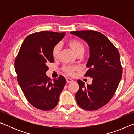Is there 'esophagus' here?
I'll use <instances>...</instances> for the list:
<instances>
[{
    "instance_id": "esophagus-1",
    "label": "esophagus",
    "mask_w": 134,
    "mask_h": 134,
    "mask_svg": "<svg viewBox=\"0 0 134 134\" xmlns=\"http://www.w3.org/2000/svg\"><path fill=\"white\" fill-rule=\"evenodd\" d=\"M66 80H67V83H70V82H72V81H73V80H72V79H70V78H69V77L66 79Z\"/></svg>"
}]
</instances>
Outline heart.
I'll list each match as a JSON object with an SVG mask.
<instances>
[{
    "instance_id": "obj_1",
    "label": "heart",
    "mask_w": 134,
    "mask_h": 134,
    "mask_svg": "<svg viewBox=\"0 0 134 134\" xmlns=\"http://www.w3.org/2000/svg\"><path fill=\"white\" fill-rule=\"evenodd\" d=\"M69 46L72 49V50L77 55L80 53H83L85 49V44L82 41L77 39H72L69 40L67 42ZM61 49L60 44H57L54 47L52 51V55L54 59L58 58ZM77 67L72 66V65H67L63 67V70L69 75H72L74 72L77 70Z\"/></svg>"
}]
</instances>
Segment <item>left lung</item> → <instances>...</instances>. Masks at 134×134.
I'll return each instance as SVG.
<instances>
[{
    "label": "left lung",
    "mask_w": 134,
    "mask_h": 134,
    "mask_svg": "<svg viewBox=\"0 0 134 134\" xmlns=\"http://www.w3.org/2000/svg\"><path fill=\"white\" fill-rule=\"evenodd\" d=\"M89 46L90 56L85 77L93 79L91 85L77 80L79 89L76 94L78 105L83 109L94 110L106 105L119 85L122 67L118 49L109 40L99 32L89 30L72 31Z\"/></svg>",
    "instance_id": "obj_1"
}]
</instances>
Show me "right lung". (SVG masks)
Listing matches in <instances>:
<instances>
[{
    "mask_svg": "<svg viewBox=\"0 0 134 134\" xmlns=\"http://www.w3.org/2000/svg\"><path fill=\"white\" fill-rule=\"evenodd\" d=\"M65 34L41 31L29 35L15 58L18 83L27 100L38 109L49 110L55 108L66 84L63 76L52 80L45 74L49 69L47 64L54 62V47Z\"/></svg>",
    "mask_w": 134,
    "mask_h": 134,
    "instance_id": "add662e5",
    "label": "right lung"
}]
</instances>
